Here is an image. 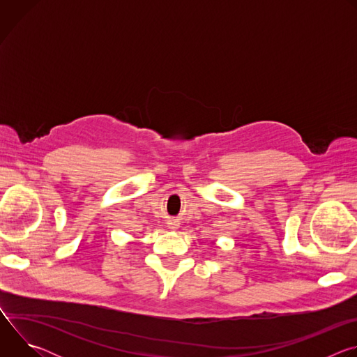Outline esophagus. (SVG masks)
Wrapping results in <instances>:
<instances>
[{"label": "esophagus", "instance_id": "obj_1", "mask_svg": "<svg viewBox=\"0 0 357 357\" xmlns=\"http://www.w3.org/2000/svg\"><path fill=\"white\" fill-rule=\"evenodd\" d=\"M178 226H179L178 223H169V227H171V229H174V230H175V229H178Z\"/></svg>", "mask_w": 357, "mask_h": 357}]
</instances>
